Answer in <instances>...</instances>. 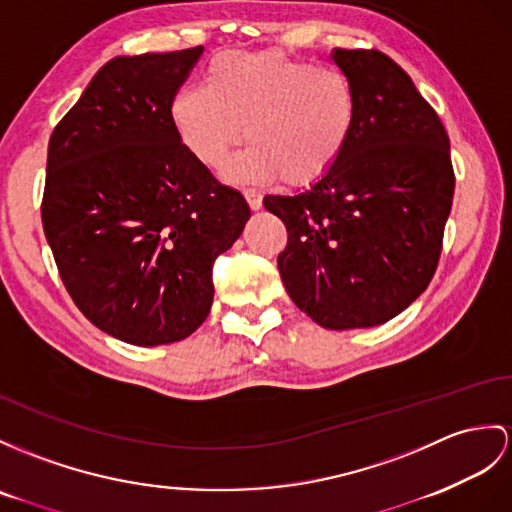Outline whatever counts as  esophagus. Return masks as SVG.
Instances as JSON below:
<instances>
[{"label":"esophagus","mask_w":512,"mask_h":512,"mask_svg":"<svg viewBox=\"0 0 512 512\" xmlns=\"http://www.w3.org/2000/svg\"><path fill=\"white\" fill-rule=\"evenodd\" d=\"M243 195H245L247 204H249V208H252V210L263 208V195H260L256 189H245Z\"/></svg>","instance_id":"obj_1"}]
</instances>
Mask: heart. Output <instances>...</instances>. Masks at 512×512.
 <instances>
[{"mask_svg":"<svg viewBox=\"0 0 512 512\" xmlns=\"http://www.w3.org/2000/svg\"><path fill=\"white\" fill-rule=\"evenodd\" d=\"M204 82L171 99V126L208 169H219L245 136L249 147L226 169L234 182L313 184L352 141L358 104L339 69L276 49L228 52L210 60Z\"/></svg>","mask_w":512,"mask_h":512,"instance_id":"heart-1","label":"heart"}]
</instances>
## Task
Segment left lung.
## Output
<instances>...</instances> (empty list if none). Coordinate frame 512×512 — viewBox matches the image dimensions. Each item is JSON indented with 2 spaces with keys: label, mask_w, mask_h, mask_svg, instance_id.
Here are the masks:
<instances>
[{
  "label": "left lung",
  "mask_w": 512,
  "mask_h": 512,
  "mask_svg": "<svg viewBox=\"0 0 512 512\" xmlns=\"http://www.w3.org/2000/svg\"><path fill=\"white\" fill-rule=\"evenodd\" d=\"M358 117L339 162L297 195H267L289 232L278 269L321 328H371L428 289L454 197L450 139L408 73L378 49H334Z\"/></svg>",
  "instance_id": "8db88e82"
}]
</instances>
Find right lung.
Wrapping results in <instances>:
<instances>
[{"instance_id":"1","label":"right lung","mask_w":512,"mask_h":512,"mask_svg":"<svg viewBox=\"0 0 512 512\" xmlns=\"http://www.w3.org/2000/svg\"><path fill=\"white\" fill-rule=\"evenodd\" d=\"M202 52L108 60L49 139L47 243L82 315L123 343H176L202 326L215 258L252 217L171 126Z\"/></svg>"}]
</instances>
